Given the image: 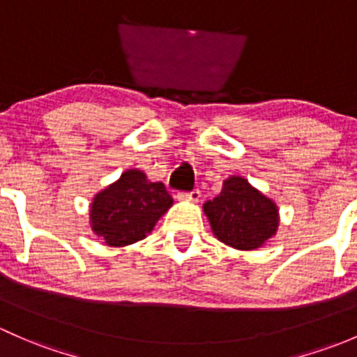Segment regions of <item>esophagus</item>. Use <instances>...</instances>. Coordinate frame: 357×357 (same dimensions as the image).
Here are the masks:
<instances>
[{
	"label": "esophagus",
	"instance_id": "1",
	"mask_svg": "<svg viewBox=\"0 0 357 357\" xmlns=\"http://www.w3.org/2000/svg\"><path fill=\"white\" fill-rule=\"evenodd\" d=\"M178 199L192 201V203H197V201L201 199V192L197 189L190 190V192H178Z\"/></svg>",
	"mask_w": 357,
	"mask_h": 357
}]
</instances>
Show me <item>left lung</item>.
<instances>
[{"label":"left lung","instance_id":"left-lung-1","mask_svg":"<svg viewBox=\"0 0 357 357\" xmlns=\"http://www.w3.org/2000/svg\"><path fill=\"white\" fill-rule=\"evenodd\" d=\"M203 209L215 237L234 249L252 251L277 234V204L244 177L227 178L222 192Z\"/></svg>","mask_w":357,"mask_h":357}]
</instances>
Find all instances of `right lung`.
<instances>
[{
    "label": "right lung",
    "instance_id": "1",
    "mask_svg": "<svg viewBox=\"0 0 357 357\" xmlns=\"http://www.w3.org/2000/svg\"><path fill=\"white\" fill-rule=\"evenodd\" d=\"M174 204L161 182H149L142 170H127L94 196L91 229L112 248H123L151 234Z\"/></svg>",
    "mask_w": 357,
    "mask_h": 357
}]
</instances>
